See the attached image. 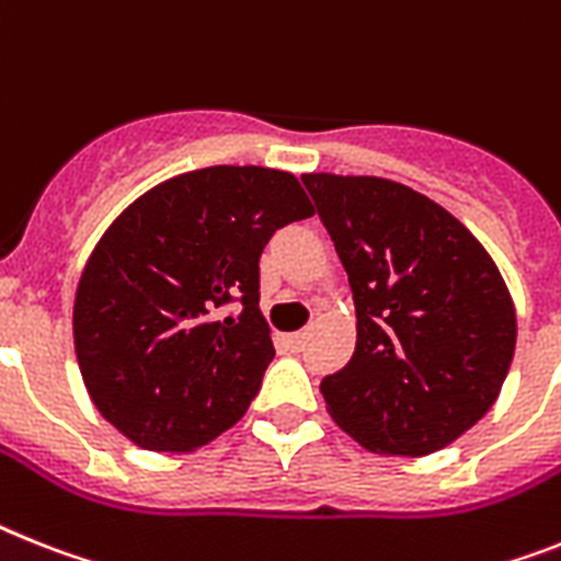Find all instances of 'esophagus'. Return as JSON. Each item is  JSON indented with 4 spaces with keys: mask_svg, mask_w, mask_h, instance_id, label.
<instances>
[{
    "mask_svg": "<svg viewBox=\"0 0 561 561\" xmlns=\"http://www.w3.org/2000/svg\"><path fill=\"white\" fill-rule=\"evenodd\" d=\"M285 345H288L290 351H302L305 333L302 331H299V333H288V336H285Z\"/></svg>",
    "mask_w": 561,
    "mask_h": 561,
    "instance_id": "obj_1",
    "label": "esophagus"
}]
</instances>
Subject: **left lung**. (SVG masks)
Here are the masks:
<instances>
[{
	"label": "left lung",
	"mask_w": 561,
	"mask_h": 561,
	"mask_svg": "<svg viewBox=\"0 0 561 561\" xmlns=\"http://www.w3.org/2000/svg\"><path fill=\"white\" fill-rule=\"evenodd\" d=\"M302 182L356 305V351L319 388L328 413L374 454H436L496 402L516 347L511 290L482 242L413 187Z\"/></svg>",
	"instance_id": "1"
}]
</instances>
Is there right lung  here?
I'll return each mask as SVG.
<instances>
[{"label":"right lung","instance_id":"1","mask_svg":"<svg viewBox=\"0 0 561 561\" xmlns=\"http://www.w3.org/2000/svg\"><path fill=\"white\" fill-rule=\"evenodd\" d=\"M308 216L294 173L214 164L164 179L113 219L79 276L73 347L88 397L122 436L187 454L244 416L276 353L259 256ZM233 298L243 313L222 320Z\"/></svg>","mask_w":561,"mask_h":561}]
</instances>
